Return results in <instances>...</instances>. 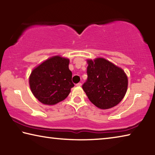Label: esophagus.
Here are the masks:
<instances>
[{
  "mask_svg": "<svg viewBox=\"0 0 155 155\" xmlns=\"http://www.w3.org/2000/svg\"><path fill=\"white\" fill-rule=\"evenodd\" d=\"M81 85H82V84H81V83H78L76 85L78 86V87H80V86H81Z\"/></svg>",
  "mask_w": 155,
  "mask_h": 155,
  "instance_id": "34e87169",
  "label": "esophagus"
}]
</instances>
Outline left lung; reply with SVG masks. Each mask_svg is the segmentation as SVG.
Listing matches in <instances>:
<instances>
[{"label": "left lung", "mask_w": 155, "mask_h": 155, "mask_svg": "<svg viewBox=\"0 0 155 155\" xmlns=\"http://www.w3.org/2000/svg\"><path fill=\"white\" fill-rule=\"evenodd\" d=\"M87 78L82 87L94 105L107 109L124 98L128 78L124 70L103 58L87 61Z\"/></svg>", "instance_id": "8db88e82"}]
</instances>
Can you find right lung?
<instances>
[{
	"label": "right lung",
	"instance_id": "1",
	"mask_svg": "<svg viewBox=\"0 0 155 155\" xmlns=\"http://www.w3.org/2000/svg\"><path fill=\"white\" fill-rule=\"evenodd\" d=\"M69 59L54 56L34 69L29 77L31 91L41 103L52 105L69 95L74 86L72 73L69 70Z\"/></svg>",
	"mask_w": 155,
	"mask_h": 155
}]
</instances>
